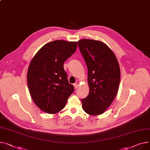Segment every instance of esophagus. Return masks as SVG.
Masks as SVG:
<instances>
[{
	"mask_svg": "<svg viewBox=\"0 0 150 150\" xmlns=\"http://www.w3.org/2000/svg\"><path fill=\"white\" fill-rule=\"evenodd\" d=\"M74 86L75 88H76L78 87V83H75V84H74Z\"/></svg>",
	"mask_w": 150,
	"mask_h": 150,
	"instance_id": "34e87169",
	"label": "esophagus"
}]
</instances>
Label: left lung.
Here are the masks:
<instances>
[{"label":"left lung","instance_id":"left-lung-1","mask_svg":"<svg viewBox=\"0 0 150 150\" xmlns=\"http://www.w3.org/2000/svg\"><path fill=\"white\" fill-rule=\"evenodd\" d=\"M88 69V96L81 99L84 111L92 116L104 113L115 99L119 87L121 71L117 59L105 43L82 39L78 41Z\"/></svg>","mask_w":150,"mask_h":150}]
</instances>
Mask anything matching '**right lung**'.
Here are the masks:
<instances>
[{
    "instance_id": "add662e5",
    "label": "right lung",
    "mask_w": 150,
    "mask_h": 150,
    "mask_svg": "<svg viewBox=\"0 0 150 150\" xmlns=\"http://www.w3.org/2000/svg\"><path fill=\"white\" fill-rule=\"evenodd\" d=\"M76 47V42L55 40L40 49L30 62L27 72L29 92L42 111L57 113L74 92L63 64Z\"/></svg>"
}]
</instances>
